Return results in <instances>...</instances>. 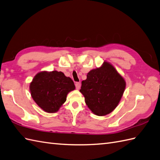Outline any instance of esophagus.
Wrapping results in <instances>:
<instances>
[{"label":"esophagus","mask_w":160,"mask_h":160,"mask_svg":"<svg viewBox=\"0 0 160 160\" xmlns=\"http://www.w3.org/2000/svg\"><path fill=\"white\" fill-rule=\"evenodd\" d=\"M75 86H76V89H77V90H79V89H80V87H81V84H80V83H78V82H77V83H75Z\"/></svg>","instance_id":"1"}]
</instances>
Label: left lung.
Segmentation results:
<instances>
[{"instance_id":"obj_1","label":"left lung","mask_w":160,"mask_h":160,"mask_svg":"<svg viewBox=\"0 0 160 160\" xmlns=\"http://www.w3.org/2000/svg\"><path fill=\"white\" fill-rule=\"evenodd\" d=\"M126 82L113 66L104 62L99 68L91 70L82 81L80 92L94 114L102 116L113 112L125 92Z\"/></svg>"}]
</instances>
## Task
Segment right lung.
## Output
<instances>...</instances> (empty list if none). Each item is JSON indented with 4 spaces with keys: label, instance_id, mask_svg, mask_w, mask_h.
<instances>
[{
    "label": "right lung",
    "instance_id": "right-lung-1",
    "mask_svg": "<svg viewBox=\"0 0 160 160\" xmlns=\"http://www.w3.org/2000/svg\"><path fill=\"white\" fill-rule=\"evenodd\" d=\"M74 89L72 80L57 70L38 72L29 86L33 101L47 113L58 112L66 102L67 94Z\"/></svg>",
    "mask_w": 160,
    "mask_h": 160
}]
</instances>
